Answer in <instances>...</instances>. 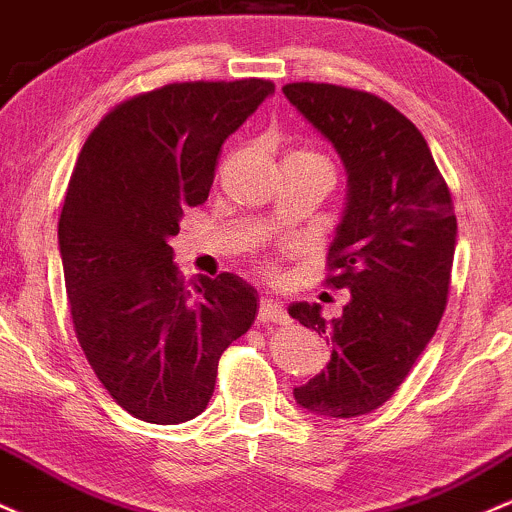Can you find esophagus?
I'll list each match as a JSON object with an SVG mask.
<instances>
[{"label":"esophagus","mask_w":512,"mask_h":512,"mask_svg":"<svg viewBox=\"0 0 512 512\" xmlns=\"http://www.w3.org/2000/svg\"><path fill=\"white\" fill-rule=\"evenodd\" d=\"M258 321L261 324H287L285 309L280 307L278 302L273 300H261V307H258Z\"/></svg>","instance_id":"obj_1"}]
</instances>
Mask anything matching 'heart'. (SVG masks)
<instances>
[{
	"label": "heart",
	"mask_w": 512,
	"mask_h": 512,
	"mask_svg": "<svg viewBox=\"0 0 512 512\" xmlns=\"http://www.w3.org/2000/svg\"><path fill=\"white\" fill-rule=\"evenodd\" d=\"M300 154H304V152H300ZM266 271H268V273H271V275L275 273V271H273V268H266Z\"/></svg>",
	"instance_id": "heart-1"
}]
</instances>
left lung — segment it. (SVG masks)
<instances>
[{"label":"left lung","instance_id":"8db88e82","mask_svg":"<svg viewBox=\"0 0 512 512\" xmlns=\"http://www.w3.org/2000/svg\"><path fill=\"white\" fill-rule=\"evenodd\" d=\"M287 101L336 147L348 200L324 283L348 290L338 319L297 302L290 317L333 343L302 409L355 418L380 409L438 329L450 292L457 217L426 137L392 103L336 84H285Z\"/></svg>","mask_w":512,"mask_h":512}]
</instances>
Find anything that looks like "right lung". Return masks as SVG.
Masks as SVG:
<instances>
[{"label":"right lung","mask_w":512,"mask_h":512,"mask_svg":"<svg viewBox=\"0 0 512 512\" xmlns=\"http://www.w3.org/2000/svg\"><path fill=\"white\" fill-rule=\"evenodd\" d=\"M275 91L268 79L174 82L118 103L86 137L57 239L74 333L130 416L176 426L205 411L220 355L251 329L258 295L239 275L195 295L169 239L208 200L220 149Z\"/></svg>","instance_id":"obj_1"}]
</instances>
